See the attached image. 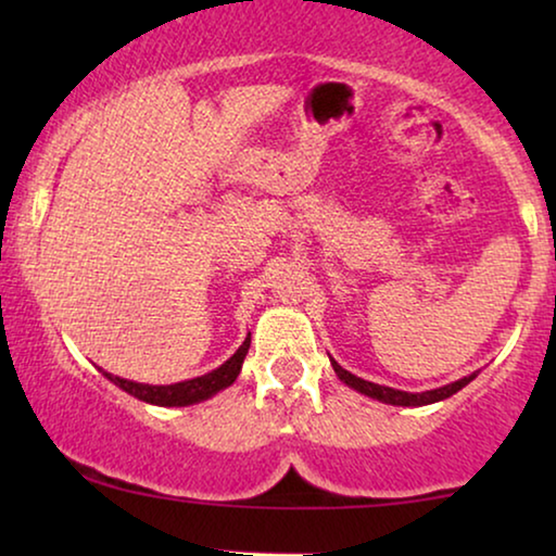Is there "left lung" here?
Masks as SVG:
<instances>
[{
    "label": "left lung",
    "instance_id": "1",
    "mask_svg": "<svg viewBox=\"0 0 556 556\" xmlns=\"http://www.w3.org/2000/svg\"><path fill=\"white\" fill-rule=\"evenodd\" d=\"M333 364V371H337L339 379L349 387H354L356 392L367 394V397H375V400H382L387 402V405H405V407H420V405H432V402H440L445 397H451V394H455L458 390H463L470 379H473L476 375L470 377H463L458 379V382L453 384H445V387H438V390H430V392H402V390H392V387H382V384H375V382H367V379H359L354 377L352 371H346L341 364H337L331 359Z\"/></svg>",
    "mask_w": 556,
    "mask_h": 556
}]
</instances>
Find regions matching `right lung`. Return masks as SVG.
<instances>
[{"mask_svg": "<svg viewBox=\"0 0 556 556\" xmlns=\"http://www.w3.org/2000/svg\"><path fill=\"white\" fill-rule=\"evenodd\" d=\"M250 349V337L242 341V346L235 352L230 359H227L223 367H217L215 371H210V375H202V377H194V379H187V382H177V384H164V387H151V384H139V382H128V379H121V377H111L113 384H118L121 390L134 394V397H139L143 402H151V405H162V407H181V405H192V402H200V400H207L212 394L225 390V387H230L235 379L240 375V367H242V359H245Z\"/></svg>", "mask_w": 556, "mask_h": 556, "instance_id": "add662e5", "label": "right lung"}]
</instances>
